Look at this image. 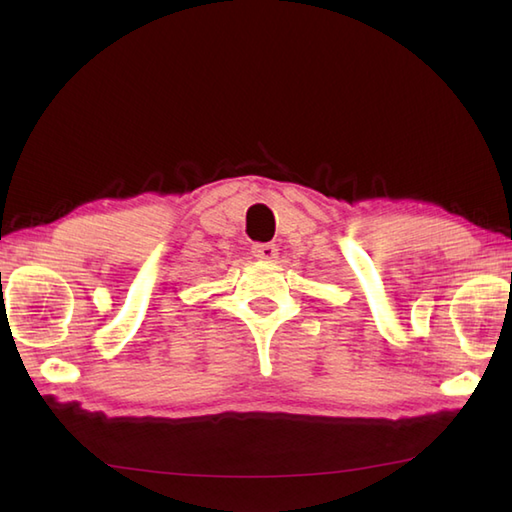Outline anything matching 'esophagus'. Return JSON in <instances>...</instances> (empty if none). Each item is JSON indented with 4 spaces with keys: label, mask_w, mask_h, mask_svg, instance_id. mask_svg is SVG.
<instances>
[{
    "label": "esophagus",
    "mask_w": 512,
    "mask_h": 512,
    "mask_svg": "<svg viewBox=\"0 0 512 512\" xmlns=\"http://www.w3.org/2000/svg\"><path fill=\"white\" fill-rule=\"evenodd\" d=\"M253 255L257 259H262V262H275L277 255H279V248L277 244H255L253 246Z\"/></svg>",
    "instance_id": "1"
}]
</instances>
